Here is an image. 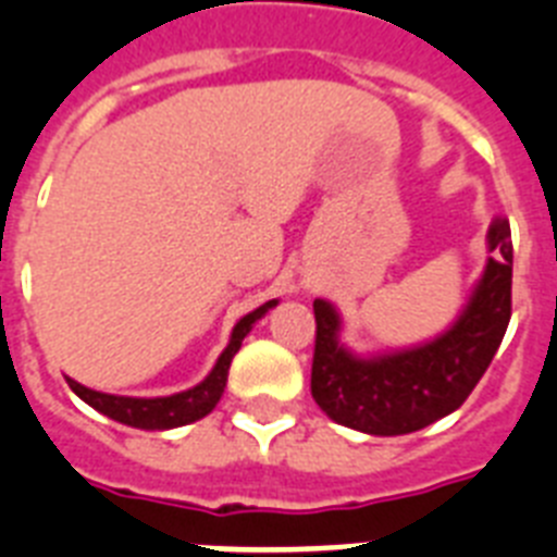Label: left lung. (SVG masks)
<instances>
[{
	"label": "left lung",
	"mask_w": 557,
	"mask_h": 557,
	"mask_svg": "<svg viewBox=\"0 0 557 557\" xmlns=\"http://www.w3.org/2000/svg\"><path fill=\"white\" fill-rule=\"evenodd\" d=\"M490 261L453 327L435 342L358 358L338 344V312L324 298L312 301L315 350L312 398L333 421L370 435H407L424 430L467 401L507 333L512 315V242L509 222L490 224Z\"/></svg>",
	"instance_id": "left-lung-1"
}]
</instances>
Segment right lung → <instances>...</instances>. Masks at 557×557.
Instances as JSON below:
<instances>
[{"instance_id":"add662e5","label":"right lung","mask_w":557,"mask_h":557,"mask_svg":"<svg viewBox=\"0 0 557 557\" xmlns=\"http://www.w3.org/2000/svg\"><path fill=\"white\" fill-rule=\"evenodd\" d=\"M273 305L275 301H268V305H261L259 310L247 312L245 319L233 327L227 350L219 356V361H215V367L210 370V375L193 389H185V393L168 395V398H127V395L96 393V389L82 387L79 381L73 379H67V384H71V389L79 395L82 401L90 404V407L102 412V416L119 421V424L139 426V430H170V426L193 424V421L205 418L207 412H213V407L219 404V398H222L224 387H227L230 361H233V356H236L242 342H245V335L252 330V324H256Z\"/></svg>"}]
</instances>
